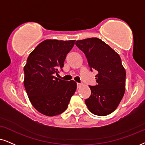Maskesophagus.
<instances>
[{
  "mask_svg": "<svg viewBox=\"0 0 145 145\" xmlns=\"http://www.w3.org/2000/svg\"><path fill=\"white\" fill-rule=\"evenodd\" d=\"M82 86V84H80V83H77V87H78V88H80Z\"/></svg>",
  "mask_w": 145,
  "mask_h": 145,
  "instance_id": "1",
  "label": "esophagus"
}]
</instances>
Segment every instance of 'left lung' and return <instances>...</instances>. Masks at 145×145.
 <instances>
[{
  "mask_svg": "<svg viewBox=\"0 0 145 145\" xmlns=\"http://www.w3.org/2000/svg\"><path fill=\"white\" fill-rule=\"evenodd\" d=\"M91 71H98L97 85L89 86L91 95L85 100L88 108L98 116H106L118 107L126 86V71L120 56L105 42L96 37L77 41Z\"/></svg>",
  "mask_w": 145,
  "mask_h": 145,
  "instance_id": "8db88e82",
  "label": "left lung"
}]
</instances>
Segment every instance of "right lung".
Segmentation results:
<instances>
[{"label": "right lung", "instance_id": "right-lung-1", "mask_svg": "<svg viewBox=\"0 0 145 145\" xmlns=\"http://www.w3.org/2000/svg\"><path fill=\"white\" fill-rule=\"evenodd\" d=\"M75 40L47 39L29 54L24 67V86L33 107L40 113L54 116L63 112L77 88L74 80L65 81L55 74L63 63Z\"/></svg>", "mask_w": 145, "mask_h": 145}]
</instances>
